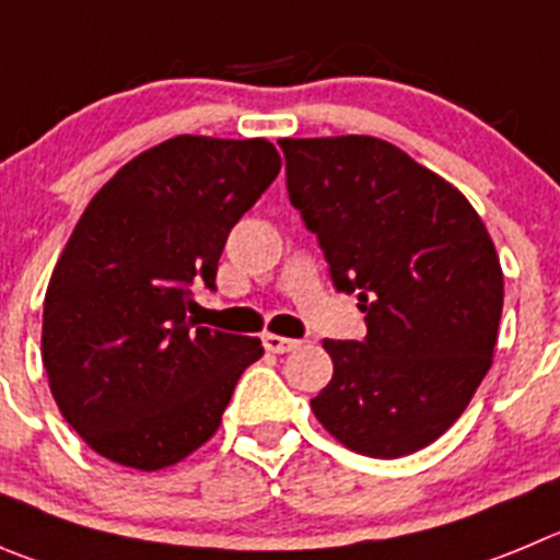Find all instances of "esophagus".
Segmentation results:
<instances>
[{"mask_svg":"<svg viewBox=\"0 0 560 560\" xmlns=\"http://www.w3.org/2000/svg\"><path fill=\"white\" fill-rule=\"evenodd\" d=\"M262 342L270 353H290V351H295L298 345H301L298 339L281 337V334H265Z\"/></svg>","mask_w":560,"mask_h":560,"instance_id":"esophagus-1","label":"esophagus"}]
</instances>
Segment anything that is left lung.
<instances>
[{"instance_id":"1","label":"left lung","mask_w":560,"mask_h":560,"mask_svg":"<svg viewBox=\"0 0 560 560\" xmlns=\"http://www.w3.org/2000/svg\"><path fill=\"white\" fill-rule=\"evenodd\" d=\"M287 190L337 290L359 292L362 342L326 339L312 398L348 451L400 458L436 442L492 368L503 268L458 187L370 135L284 138Z\"/></svg>"}]
</instances>
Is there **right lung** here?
<instances>
[{
  "label": "right lung",
  "instance_id": "obj_1",
  "mask_svg": "<svg viewBox=\"0 0 560 560\" xmlns=\"http://www.w3.org/2000/svg\"><path fill=\"white\" fill-rule=\"evenodd\" d=\"M279 171L265 138L179 135L91 198L46 287L40 357L57 409L98 456L154 472L218 431L265 348L196 326L190 284L215 290L229 232Z\"/></svg>",
  "mask_w": 560,
  "mask_h": 560
}]
</instances>
